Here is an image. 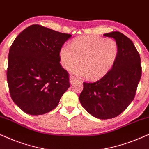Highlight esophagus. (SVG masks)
Segmentation results:
<instances>
[{
  "label": "esophagus",
  "mask_w": 149,
  "mask_h": 149,
  "mask_svg": "<svg viewBox=\"0 0 149 149\" xmlns=\"http://www.w3.org/2000/svg\"><path fill=\"white\" fill-rule=\"evenodd\" d=\"M78 81V79L75 78L74 77H73V76H70V84H72V83H73L75 82V81Z\"/></svg>",
  "instance_id": "34e87169"
}]
</instances>
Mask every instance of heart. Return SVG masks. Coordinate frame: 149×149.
I'll return each mask as SVG.
<instances>
[{"label":"heart","instance_id":"heart-1","mask_svg":"<svg viewBox=\"0 0 149 149\" xmlns=\"http://www.w3.org/2000/svg\"><path fill=\"white\" fill-rule=\"evenodd\" d=\"M119 54L117 42L112 38L96 36H82L71 42L70 47L64 45L59 56L63 68L70 70L77 66L73 72L79 77L97 79L111 70Z\"/></svg>","mask_w":149,"mask_h":149}]
</instances>
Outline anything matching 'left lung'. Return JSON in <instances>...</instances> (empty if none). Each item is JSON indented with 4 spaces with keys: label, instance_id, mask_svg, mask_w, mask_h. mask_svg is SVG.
Wrapping results in <instances>:
<instances>
[{
    "label": "left lung",
    "instance_id": "1",
    "mask_svg": "<svg viewBox=\"0 0 149 149\" xmlns=\"http://www.w3.org/2000/svg\"><path fill=\"white\" fill-rule=\"evenodd\" d=\"M104 36L113 38L117 42V59L111 70L99 81L83 83L79 101L93 117L109 119L123 113L134 100L142 68L140 55L129 38L120 32H111Z\"/></svg>",
    "mask_w": 149,
    "mask_h": 149
}]
</instances>
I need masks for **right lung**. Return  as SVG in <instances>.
<instances>
[{
	"label": "right lung",
	"instance_id": "obj_1",
	"mask_svg": "<svg viewBox=\"0 0 149 149\" xmlns=\"http://www.w3.org/2000/svg\"><path fill=\"white\" fill-rule=\"evenodd\" d=\"M71 36L34 24L11 45L7 83L12 100L24 113L40 115L50 112L69 88L68 73L61 66L59 52Z\"/></svg>",
	"mask_w": 149,
	"mask_h": 149
}]
</instances>
